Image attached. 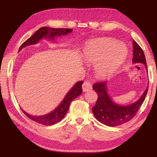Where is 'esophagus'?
I'll list each match as a JSON object with an SVG mask.
<instances>
[{"label":"esophagus","mask_w":157,"mask_h":157,"mask_svg":"<svg viewBox=\"0 0 157 157\" xmlns=\"http://www.w3.org/2000/svg\"><path fill=\"white\" fill-rule=\"evenodd\" d=\"M82 89L83 91H88L92 89V85L91 83L88 82V81H85L83 82L82 85Z\"/></svg>","instance_id":"esophagus-1"}]
</instances>
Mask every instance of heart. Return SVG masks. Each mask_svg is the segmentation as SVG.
Listing matches in <instances>:
<instances>
[{
    "label": "heart",
    "mask_w": 157,
    "mask_h": 157,
    "mask_svg": "<svg viewBox=\"0 0 157 157\" xmlns=\"http://www.w3.org/2000/svg\"><path fill=\"white\" fill-rule=\"evenodd\" d=\"M124 45L111 38H100L89 43L83 50V58L89 64H95L98 76L105 78L115 71L125 59Z\"/></svg>",
    "instance_id": "obj_1"
}]
</instances>
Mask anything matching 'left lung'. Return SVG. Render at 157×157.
Instances as JSON below:
<instances>
[{
  "instance_id": "obj_1",
  "label": "left lung",
  "mask_w": 157,
  "mask_h": 157,
  "mask_svg": "<svg viewBox=\"0 0 157 157\" xmlns=\"http://www.w3.org/2000/svg\"><path fill=\"white\" fill-rule=\"evenodd\" d=\"M132 62L144 64L147 68L144 53L134 40H133ZM106 83V81H100L93 85V89L98 95L95 106L92 108L96 119L108 126H117L129 121L136 116L142 105L147 96L148 86L141 97L136 102L128 106H120L113 102L109 96Z\"/></svg>"
}]
</instances>
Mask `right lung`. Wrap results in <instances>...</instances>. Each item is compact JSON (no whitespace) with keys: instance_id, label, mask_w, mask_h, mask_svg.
Instances as JSON below:
<instances>
[{"instance_id":"1","label":"right lung","mask_w":157,"mask_h":157,"mask_svg":"<svg viewBox=\"0 0 157 157\" xmlns=\"http://www.w3.org/2000/svg\"><path fill=\"white\" fill-rule=\"evenodd\" d=\"M73 30L71 29H53V28L49 27H42L38 30L35 33L33 34L31 37L27 39L23 44L21 45L19 51H21L25 46H29V45L36 44L43 38H48L50 39H54L55 36H61L62 35H66V34L72 32ZM83 81H78L74 86L68 92L65 98H63V101L61 104L55 109L54 111H51L48 114L40 116V117H36V116H31L23 111V112L27 116L29 119L33 121L37 122L38 124H43V125L51 126L53 124H56L58 122L61 121L67 111L69 109V106L71 102L72 101L74 98L78 97L82 93V85Z\"/></svg>"}]
</instances>
